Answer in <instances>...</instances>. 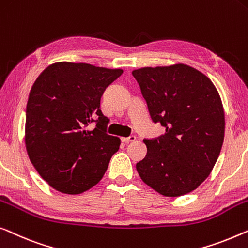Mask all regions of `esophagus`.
Here are the masks:
<instances>
[{"label": "esophagus", "mask_w": 248, "mask_h": 248, "mask_svg": "<svg viewBox=\"0 0 248 248\" xmlns=\"http://www.w3.org/2000/svg\"><path fill=\"white\" fill-rule=\"evenodd\" d=\"M136 140L135 135H131L128 138H122V142L123 143H130V142H134Z\"/></svg>", "instance_id": "esophagus-1"}]
</instances>
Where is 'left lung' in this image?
Listing matches in <instances>:
<instances>
[{
	"label": "left lung",
	"mask_w": 248,
	"mask_h": 248,
	"mask_svg": "<svg viewBox=\"0 0 248 248\" xmlns=\"http://www.w3.org/2000/svg\"><path fill=\"white\" fill-rule=\"evenodd\" d=\"M151 120L166 128L144 139L146 155L136 163L146 185L166 197L191 192L206 180L225 134L220 96L206 75L184 63L132 71Z\"/></svg>",
	"instance_id": "obj_1"
}]
</instances>
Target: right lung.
I'll list each match as a JSON object with an SVG mask.
<instances>
[{
    "instance_id": "obj_1",
    "label": "right lung",
    "mask_w": 248,
    "mask_h": 248,
    "mask_svg": "<svg viewBox=\"0 0 248 248\" xmlns=\"http://www.w3.org/2000/svg\"><path fill=\"white\" fill-rule=\"evenodd\" d=\"M123 74L89 63L56 62L40 74L26 114L28 155L57 191L78 195L97 185L121 140L107 134L99 109L107 86ZM96 123L94 130L87 126Z\"/></svg>"
}]
</instances>
